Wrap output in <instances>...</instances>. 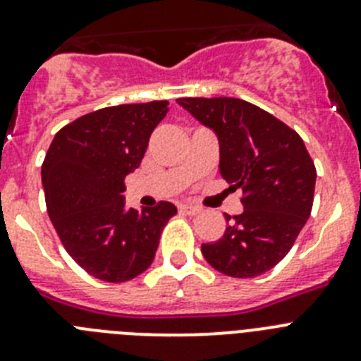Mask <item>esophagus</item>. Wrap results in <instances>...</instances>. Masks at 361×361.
<instances>
[{
	"mask_svg": "<svg viewBox=\"0 0 361 361\" xmlns=\"http://www.w3.org/2000/svg\"><path fill=\"white\" fill-rule=\"evenodd\" d=\"M180 212L188 213V215H197V213H200V208L199 206H193V204H183Z\"/></svg>",
	"mask_w": 361,
	"mask_h": 361,
	"instance_id": "obj_1",
	"label": "esophagus"
}]
</instances>
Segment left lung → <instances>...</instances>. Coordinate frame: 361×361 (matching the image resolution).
Masks as SVG:
<instances>
[{"label":"left lung","instance_id":"obj_1","mask_svg":"<svg viewBox=\"0 0 361 361\" xmlns=\"http://www.w3.org/2000/svg\"><path fill=\"white\" fill-rule=\"evenodd\" d=\"M177 103L219 139L222 178L244 193V212L215 242L209 266L235 279L262 275L282 260L307 222L317 170L302 137L262 108L235 97H183Z\"/></svg>","mask_w":361,"mask_h":361}]
</instances>
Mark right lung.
Wrapping results in <instances>:
<instances>
[{
  "label": "right lung",
  "instance_id": "add662e5",
  "mask_svg": "<svg viewBox=\"0 0 361 361\" xmlns=\"http://www.w3.org/2000/svg\"><path fill=\"white\" fill-rule=\"evenodd\" d=\"M168 101L101 108L54 137L43 168L44 200L70 257L92 276L126 282L153 262L171 202L128 208L124 178L139 168Z\"/></svg>",
  "mask_w": 361,
  "mask_h": 361
}]
</instances>
